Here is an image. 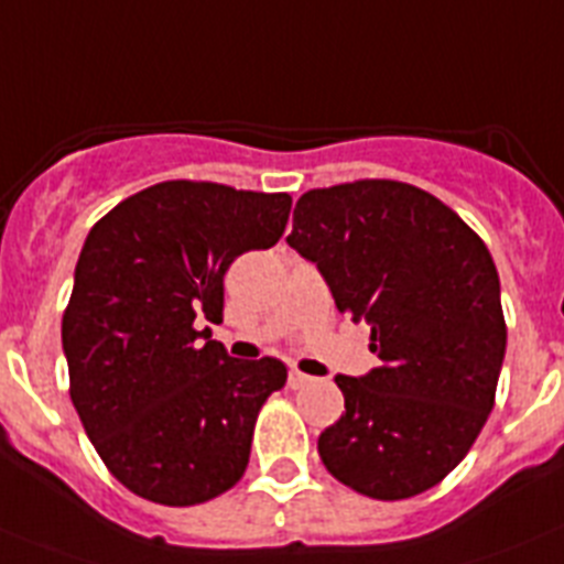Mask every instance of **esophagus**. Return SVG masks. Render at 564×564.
I'll return each instance as SVG.
<instances>
[{
    "instance_id": "esophagus-1",
    "label": "esophagus",
    "mask_w": 564,
    "mask_h": 564,
    "mask_svg": "<svg viewBox=\"0 0 564 564\" xmlns=\"http://www.w3.org/2000/svg\"><path fill=\"white\" fill-rule=\"evenodd\" d=\"M310 383H312L310 375H303V371L297 369L289 371V389H303V386H310Z\"/></svg>"
}]
</instances>
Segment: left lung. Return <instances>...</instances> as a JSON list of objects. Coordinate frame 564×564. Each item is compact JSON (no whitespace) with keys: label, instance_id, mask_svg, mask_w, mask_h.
Listing matches in <instances>:
<instances>
[{"label":"left lung","instance_id":"1","mask_svg":"<svg viewBox=\"0 0 564 564\" xmlns=\"http://www.w3.org/2000/svg\"><path fill=\"white\" fill-rule=\"evenodd\" d=\"M286 243L380 357L335 377L346 411L317 437L326 471L371 499L429 491L494 409L508 329L491 252L443 200L389 178L303 193Z\"/></svg>","mask_w":564,"mask_h":564}]
</instances>
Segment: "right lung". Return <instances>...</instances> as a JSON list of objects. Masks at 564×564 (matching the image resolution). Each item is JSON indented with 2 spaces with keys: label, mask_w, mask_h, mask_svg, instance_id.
I'll use <instances>...</instances> for the list:
<instances>
[{
  "label": "right lung",
  "mask_w": 564,
  "mask_h": 564,
  "mask_svg": "<svg viewBox=\"0 0 564 564\" xmlns=\"http://www.w3.org/2000/svg\"><path fill=\"white\" fill-rule=\"evenodd\" d=\"M289 209L286 193L161 181L87 235L62 317L70 400L107 471L150 502L198 506L247 471L286 366L232 360L200 323H221L229 263L275 247Z\"/></svg>",
  "instance_id": "obj_1"
}]
</instances>
